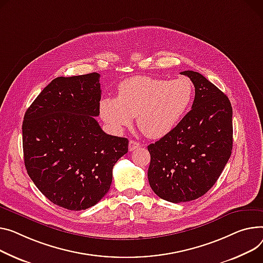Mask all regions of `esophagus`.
I'll list each match as a JSON object with an SVG mask.
<instances>
[{
	"label": "esophagus",
	"mask_w": 263,
	"mask_h": 263,
	"mask_svg": "<svg viewBox=\"0 0 263 263\" xmlns=\"http://www.w3.org/2000/svg\"><path fill=\"white\" fill-rule=\"evenodd\" d=\"M138 147H141V144H139L138 142H135V141H133V139H131V141L129 142V151H134Z\"/></svg>",
	"instance_id": "1"
}]
</instances>
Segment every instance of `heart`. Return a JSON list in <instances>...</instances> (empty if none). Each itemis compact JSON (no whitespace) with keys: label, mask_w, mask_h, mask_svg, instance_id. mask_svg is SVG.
I'll return each mask as SVG.
<instances>
[{"label":"heart","mask_w":263,"mask_h":263,"mask_svg":"<svg viewBox=\"0 0 263 263\" xmlns=\"http://www.w3.org/2000/svg\"><path fill=\"white\" fill-rule=\"evenodd\" d=\"M194 98V84L186 77L172 80L150 76H135L119 83L117 98L100 101L102 120L120 131L137 126L150 138H161L171 132L185 116Z\"/></svg>","instance_id":"1"}]
</instances>
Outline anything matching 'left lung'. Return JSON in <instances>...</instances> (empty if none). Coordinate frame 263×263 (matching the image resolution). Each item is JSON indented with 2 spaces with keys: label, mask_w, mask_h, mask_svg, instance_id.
<instances>
[{
  "label": "left lung",
  "mask_w": 263,
  "mask_h": 263,
  "mask_svg": "<svg viewBox=\"0 0 263 263\" xmlns=\"http://www.w3.org/2000/svg\"><path fill=\"white\" fill-rule=\"evenodd\" d=\"M195 85L191 110L160 141L148 146L149 184L172 203L196 200L211 189L233 149V109L222 91L194 71L181 73Z\"/></svg>",
  "instance_id": "8db88e82"
}]
</instances>
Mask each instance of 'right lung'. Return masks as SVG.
<instances>
[{
	"instance_id": "right-lung-1",
	"label": "right lung",
	"mask_w": 263,
	"mask_h": 263,
	"mask_svg": "<svg viewBox=\"0 0 263 263\" xmlns=\"http://www.w3.org/2000/svg\"><path fill=\"white\" fill-rule=\"evenodd\" d=\"M100 75L52 80L33 100L22 125L29 178L51 202L69 211L97 204L112 183L128 139L104 133L99 115Z\"/></svg>"
}]
</instances>
